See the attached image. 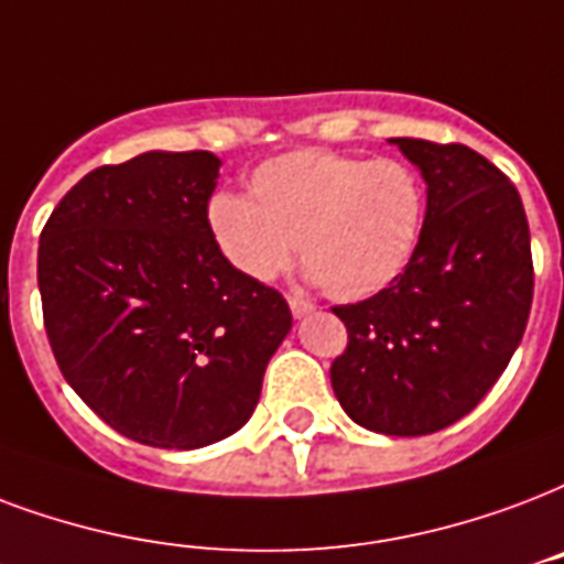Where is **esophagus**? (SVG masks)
<instances>
[{
  "label": "esophagus",
  "mask_w": 564,
  "mask_h": 564,
  "mask_svg": "<svg viewBox=\"0 0 564 564\" xmlns=\"http://www.w3.org/2000/svg\"><path fill=\"white\" fill-rule=\"evenodd\" d=\"M290 311H292V316H307V313H313L316 311V304H313V301H307V299H301V295H290Z\"/></svg>",
  "instance_id": "esophagus-1"
}]
</instances>
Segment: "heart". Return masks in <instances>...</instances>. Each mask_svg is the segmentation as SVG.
Instances as JSON below:
<instances>
[{"label": "heart", "instance_id": "heart-1", "mask_svg": "<svg viewBox=\"0 0 564 564\" xmlns=\"http://www.w3.org/2000/svg\"><path fill=\"white\" fill-rule=\"evenodd\" d=\"M248 195H215L206 221L227 263L257 283L301 248L330 299H367L405 272L423 236V186L397 159L295 150L257 167Z\"/></svg>", "mask_w": 564, "mask_h": 564}]
</instances>
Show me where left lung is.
I'll list each match as a JSON object with an SVG mask.
<instances>
[{
  "label": "left lung",
  "instance_id": "1",
  "mask_svg": "<svg viewBox=\"0 0 564 564\" xmlns=\"http://www.w3.org/2000/svg\"><path fill=\"white\" fill-rule=\"evenodd\" d=\"M425 180V221L397 281L334 307L349 346L330 364L343 411L378 435L416 437L482 402L521 343L532 307L521 195L464 144L393 139Z\"/></svg>",
  "mask_w": 564,
  "mask_h": 564
}]
</instances>
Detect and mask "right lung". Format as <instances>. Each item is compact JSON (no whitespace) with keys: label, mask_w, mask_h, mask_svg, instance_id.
Wrapping results in <instances>:
<instances>
[{"label":"right lung","mask_w":564,"mask_h":564,"mask_svg":"<svg viewBox=\"0 0 564 564\" xmlns=\"http://www.w3.org/2000/svg\"><path fill=\"white\" fill-rule=\"evenodd\" d=\"M221 159L150 150L94 167L41 230L43 328L62 376L129 441L197 449L239 432L292 328L281 292L218 251Z\"/></svg>","instance_id":"1"}]
</instances>
